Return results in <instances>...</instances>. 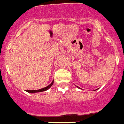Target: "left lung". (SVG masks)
<instances>
[{
  "mask_svg": "<svg viewBox=\"0 0 124 124\" xmlns=\"http://www.w3.org/2000/svg\"><path fill=\"white\" fill-rule=\"evenodd\" d=\"M77 87H78V88H79V89H80V88H79V87H78V86H77Z\"/></svg>",
  "mask_w": 124,
  "mask_h": 124,
  "instance_id": "8db88e82",
  "label": "left lung"
}]
</instances>
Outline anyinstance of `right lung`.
Wrapping results in <instances>:
<instances>
[{"mask_svg": "<svg viewBox=\"0 0 124 124\" xmlns=\"http://www.w3.org/2000/svg\"><path fill=\"white\" fill-rule=\"evenodd\" d=\"M54 84V80L52 81V83H51V84H49V85H47V86L43 88V89H39V90H26V91L28 93H38V92H45V91H46L47 90H48L49 88H51V87L52 86V85H53Z\"/></svg>", "mask_w": 124, "mask_h": 124, "instance_id": "right-lung-1", "label": "right lung"}]
</instances>
